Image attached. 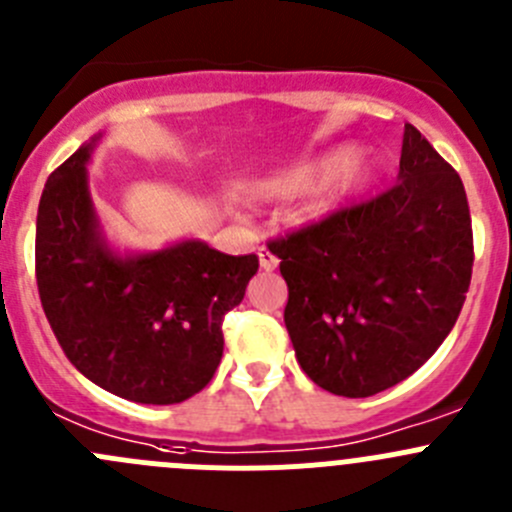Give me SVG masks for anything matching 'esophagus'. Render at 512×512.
Segmentation results:
<instances>
[{
	"label": "esophagus",
	"mask_w": 512,
	"mask_h": 512,
	"mask_svg": "<svg viewBox=\"0 0 512 512\" xmlns=\"http://www.w3.org/2000/svg\"><path fill=\"white\" fill-rule=\"evenodd\" d=\"M259 264H261V269H264V271H274L276 266H279V259H276V256L269 251V248H261V251H259Z\"/></svg>",
	"instance_id": "1"
}]
</instances>
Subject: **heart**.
I'll list each match as a JSON object with an SVG mask.
<instances>
[{
    "instance_id": "1",
    "label": "heart",
    "mask_w": 512,
    "mask_h": 512,
    "mask_svg": "<svg viewBox=\"0 0 512 512\" xmlns=\"http://www.w3.org/2000/svg\"><path fill=\"white\" fill-rule=\"evenodd\" d=\"M352 154V145L329 148L314 158L299 160V163L276 170L269 178L261 180L256 191L264 198H296L316 188L309 211L324 213L339 198L347 196L367 173V163L359 155L352 159Z\"/></svg>"
}]
</instances>
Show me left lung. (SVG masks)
I'll return each instance as SVG.
<instances>
[{
  "mask_svg": "<svg viewBox=\"0 0 512 512\" xmlns=\"http://www.w3.org/2000/svg\"><path fill=\"white\" fill-rule=\"evenodd\" d=\"M289 286L301 369L339 397L394 387L437 352L465 304L472 226L450 163L405 125L397 183L269 243Z\"/></svg>",
  "mask_w": 512,
  "mask_h": 512,
  "instance_id": "obj_1",
  "label": "left lung"
}]
</instances>
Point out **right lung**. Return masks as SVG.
<instances>
[{
  "label": "right lung",
  "mask_w": 512,
  "mask_h": 512,
  "mask_svg": "<svg viewBox=\"0 0 512 512\" xmlns=\"http://www.w3.org/2000/svg\"><path fill=\"white\" fill-rule=\"evenodd\" d=\"M80 145L47 178L37 211V289L62 352L90 382L140 405H175L211 382L223 316L241 304L259 256L186 238L118 253L100 228Z\"/></svg>",
  "instance_id": "right-lung-1"
}]
</instances>
